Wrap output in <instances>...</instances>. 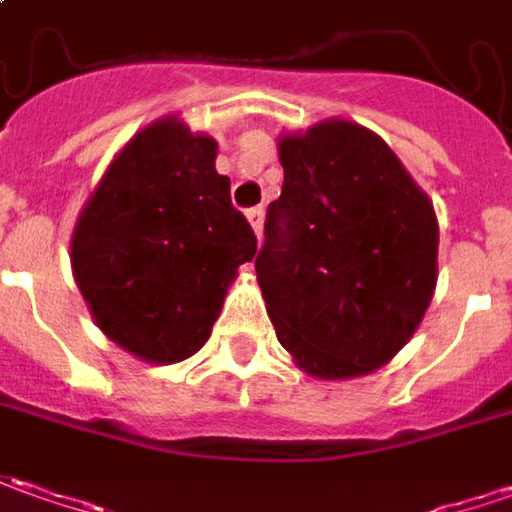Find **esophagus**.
I'll return each mask as SVG.
<instances>
[{"label": "esophagus", "mask_w": 512, "mask_h": 512, "mask_svg": "<svg viewBox=\"0 0 512 512\" xmlns=\"http://www.w3.org/2000/svg\"><path fill=\"white\" fill-rule=\"evenodd\" d=\"M263 207H252V210L246 212V218H249V224H252V229H255V235L260 238V232H263Z\"/></svg>", "instance_id": "34e87169"}]
</instances>
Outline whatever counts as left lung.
I'll return each mask as SVG.
<instances>
[{"label": "left lung", "mask_w": 512, "mask_h": 512, "mask_svg": "<svg viewBox=\"0 0 512 512\" xmlns=\"http://www.w3.org/2000/svg\"><path fill=\"white\" fill-rule=\"evenodd\" d=\"M257 283L277 339L314 378L384 367L437 285V215L384 139L325 120L280 139Z\"/></svg>", "instance_id": "left-lung-1"}]
</instances>
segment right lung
I'll list each match as a JSON object with an SVG mask.
<instances>
[{
  "mask_svg": "<svg viewBox=\"0 0 512 512\" xmlns=\"http://www.w3.org/2000/svg\"><path fill=\"white\" fill-rule=\"evenodd\" d=\"M215 154L179 117L156 120L114 156L72 232V274L97 328L151 364L201 350L257 252Z\"/></svg>",
  "mask_w": 512,
  "mask_h": 512,
  "instance_id": "obj_1",
  "label": "right lung"
}]
</instances>
